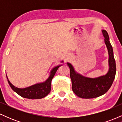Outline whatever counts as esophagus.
<instances>
[{
  "label": "esophagus",
  "mask_w": 122,
  "mask_h": 122,
  "mask_svg": "<svg viewBox=\"0 0 122 122\" xmlns=\"http://www.w3.org/2000/svg\"><path fill=\"white\" fill-rule=\"evenodd\" d=\"M68 56H69V54H68Z\"/></svg>",
  "instance_id": "1"
}]
</instances>
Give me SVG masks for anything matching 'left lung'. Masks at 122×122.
I'll use <instances>...</instances> for the list:
<instances>
[{
  "label": "left lung",
  "instance_id": "1",
  "mask_svg": "<svg viewBox=\"0 0 122 122\" xmlns=\"http://www.w3.org/2000/svg\"><path fill=\"white\" fill-rule=\"evenodd\" d=\"M102 33L108 53L109 68L106 75L95 78L85 77L77 72L71 63L67 62L70 69L73 92L82 99H92L105 94L111 86L115 77L117 69L112 47L107 31L102 30Z\"/></svg>",
  "mask_w": 122,
  "mask_h": 122
}]
</instances>
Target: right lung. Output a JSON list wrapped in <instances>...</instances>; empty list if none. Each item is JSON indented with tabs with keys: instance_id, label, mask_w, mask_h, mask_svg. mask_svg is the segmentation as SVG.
<instances>
[{
	"instance_id": "add662e5",
	"label": "right lung",
	"mask_w": 122,
	"mask_h": 122,
	"mask_svg": "<svg viewBox=\"0 0 122 122\" xmlns=\"http://www.w3.org/2000/svg\"><path fill=\"white\" fill-rule=\"evenodd\" d=\"M61 62L64 63V61H61ZM61 65H62V64L56 66L50 71V75L46 80L26 88H19L16 87L8 80L7 76H6L7 79L8 84L12 90L22 97L30 99H42L50 93L51 91V80L54 77L57 71Z\"/></svg>"
}]
</instances>
